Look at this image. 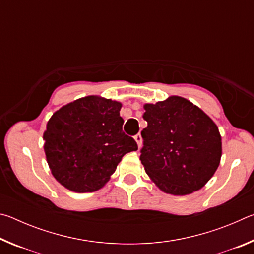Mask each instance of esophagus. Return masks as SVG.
<instances>
[{"instance_id": "esophagus-1", "label": "esophagus", "mask_w": 254, "mask_h": 254, "mask_svg": "<svg viewBox=\"0 0 254 254\" xmlns=\"http://www.w3.org/2000/svg\"><path fill=\"white\" fill-rule=\"evenodd\" d=\"M134 139H135L136 143H137V147L141 148V145H142V137H141V134L137 133L136 135H134Z\"/></svg>"}]
</instances>
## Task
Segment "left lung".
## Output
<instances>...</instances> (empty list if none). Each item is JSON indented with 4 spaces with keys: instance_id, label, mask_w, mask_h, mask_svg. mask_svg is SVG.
<instances>
[{
    "instance_id": "8db88e82",
    "label": "left lung",
    "mask_w": 254,
    "mask_h": 254,
    "mask_svg": "<svg viewBox=\"0 0 254 254\" xmlns=\"http://www.w3.org/2000/svg\"><path fill=\"white\" fill-rule=\"evenodd\" d=\"M140 160L162 191L188 195L212 178L222 156L221 135L212 119L179 96L144 105Z\"/></svg>"
}]
</instances>
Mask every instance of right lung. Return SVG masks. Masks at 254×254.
<instances>
[{
  "instance_id": "1",
  "label": "right lung",
  "mask_w": 254,
  "mask_h": 254,
  "mask_svg": "<svg viewBox=\"0 0 254 254\" xmlns=\"http://www.w3.org/2000/svg\"><path fill=\"white\" fill-rule=\"evenodd\" d=\"M122 104L86 96L54 113L44 133L47 161L54 177L76 192L98 190L124 154L137 150L122 130Z\"/></svg>"
}]
</instances>
